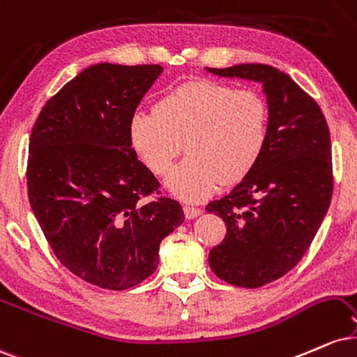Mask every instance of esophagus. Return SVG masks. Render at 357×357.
<instances>
[{
  "mask_svg": "<svg viewBox=\"0 0 357 357\" xmlns=\"http://www.w3.org/2000/svg\"><path fill=\"white\" fill-rule=\"evenodd\" d=\"M183 213H185L187 219H195L202 213V208L199 207H192V205H183Z\"/></svg>",
  "mask_w": 357,
  "mask_h": 357,
  "instance_id": "34e87169",
  "label": "esophagus"
}]
</instances>
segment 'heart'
<instances>
[{
  "label": "heart",
  "instance_id": "b5f03b06",
  "mask_svg": "<svg viewBox=\"0 0 357 357\" xmlns=\"http://www.w3.org/2000/svg\"><path fill=\"white\" fill-rule=\"evenodd\" d=\"M133 150L157 177L172 172L167 187L185 200H202L217 187L236 185L255 169L269 137V107L254 90L212 79L187 82L140 112L128 123Z\"/></svg>",
  "mask_w": 357,
  "mask_h": 357
}]
</instances>
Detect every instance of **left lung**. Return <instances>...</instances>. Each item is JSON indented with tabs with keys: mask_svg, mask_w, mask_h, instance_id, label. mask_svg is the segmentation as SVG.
Listing matches in <instances>:
<instances>
[{
	"mask_svg": "<svg viewBox=\"0 0 357 357\" xmlns=\"http://www.w3.org/2000/svg\"><path fill=\"white\" fill-rule=\"evenodd\" d=\"M259 82L269 105L261 160L229 195L207 205L227 225L208 254L217 278L237 287L274 282L307 252L333 197V152L319 105L284 71L262 63L207 68Z\"/></svg>",
	"mask_w": 357,
	"mask_h": 357,
	"instance_id": "8db88e82",
	"label": "left lung"
}]
</instances>
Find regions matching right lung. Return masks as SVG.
Returning <instances> with one entry per match:
<instances>
[{"instance_id":"1","label":"right lung","mask_w":357,"mask_h":357,"mask_svg":"<svg viewBox=\"0 0 357 357\" xmlns=\"http://www.w3.org/2000/svg\"><path fill=\"white\" fill-rule=\"evenodd\" d=\"M160 65L88 66L53 95L29 135L28 199L46 241L79 279L125 291L157 271L182 205L137 158L128 123Z\"/></svg>"}]
</instances>
